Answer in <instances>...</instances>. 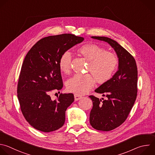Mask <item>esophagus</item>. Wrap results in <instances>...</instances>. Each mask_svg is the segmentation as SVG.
Wrapping results in <instances>:
<instances>
[{"label":"esophagus","instance_id":"1","mask_svg":"<svg viewBox=\"0 0 155 155\" xmlns=\"http://www.w3.org/2000/svg\"><path fill=\"white\" fill-rule=\"evenodd\" d=\"M81 98H82V96H81V95H78V94H75L74 95V98H75V101H77V100L81 99Z\"/></svg>","mask_w":155,"mask_h":155}]
</instances>
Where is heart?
Masks as SVG:
<instances>
[{"mask_svg":"<svg viewBox=\"0 0 155 155\" xmlns=\"http://www.w3.org/2000/svg\"><path fill=\"white\" fill-rule=\"evenodd\" d=\"M101 47L93 44L82 45L79 52L88 61V71L95 77L98 83H105L109 80L117 69L118 59L117 57ZM72 55L70 51L64 52L59 61L60 70L68 72L71 69ZM95 84V79L91 74H76L69 78L66 83L67 89L77 94H84L90 91Z\"/></svg>","mask_w":155,"mask_h":155,"instance_id":"b5f03b06","label":"heart"}]
</instances>
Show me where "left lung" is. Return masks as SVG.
Masks as SVG:
<instances>
[{
  "label": "left lung",
  "mask_w": 155,
  "mask_h": 155,
  "mask_svg": "<svg viewBox=\"0 0 155 155\" xmlns=\"http://www.w3.org/2000/svg\"><path fill=\"white\" fill-rule=\"evenodd\" d=\"M91 38L108 43L119 61L118 70L112 78L95 90L106 96V100L89 96L93 105L89 116L91 125L95 130L108 131L125 122L134 105L137 91V69L133 57L116 41L104 36Z\"/></svg>",
  "instance_id": "obj_1"
}]
</instances>
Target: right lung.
I'll return each mask as SVG.
<instances>
[{
	"label": "right lung",
	"mask_w": 155,
	"mask_h": 155,
	"mask_svg": "<svg viewBox=\"0 0 155 155\" xmlns=\"http://www.w3.org/2000/svg\"><path fill=\"white\" fill-rule=\"evenodd\" d=\"M83 40L72 34L49 36L38 41L26 55L18 81V98L25 119L35 129L48 133L63 126L74 94H61L52 100L50 94L63 86L59 67L61 56Z\"/></svg>",
	"instance_id": "1"
}]
</instances>
